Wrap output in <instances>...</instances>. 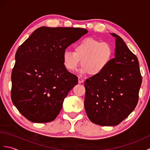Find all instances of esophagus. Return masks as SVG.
<instances>
[{"mask_svg": "<svg viewBox=\"0 0 150 150\" xmlns=\"http://www.w3.org/2000/svg\"><path fill=\"white\" fill-rule=\"evenodd\" d=\"M82 82H84V79L81 77H79V83L81 84Z\"/></svg>", "mask_w": 150, "mask_h": 150, "instance_id": "1", "label": "esophagus"}]
</instances>
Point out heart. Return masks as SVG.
<instances>
[{
  "mask_svg": "<svg viewBox=\"0 0 150 150\" xmlns=\"http://www.w3.org/2000/svg\"><path fill=\"white\" fill-rule=\"evenodd\" d=\"M113 56V47L110 43L88 37L75 44L73 52L64 51L62 60L64 66L68 71L77 69L81 60L82 73L98 76L108 68Z\"/></svg>",
  "mask_w": 150,
  "mask_h": 150,
  "instance_id": "b5f03b06",
  "label": "heart"
}]
</instances>
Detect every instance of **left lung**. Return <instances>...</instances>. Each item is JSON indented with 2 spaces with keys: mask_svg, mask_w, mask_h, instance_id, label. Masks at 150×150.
<instances>
[{
  "mask_svg": "<svg viewBox=\"0 0 150 150\" xmlns=\"http://www.w3.org/2000/svg\"><path fill=\"white\" fill-rule=\"evenodd\" d=\"M116 38L115 58L98 76L84 82V108L92 122L117 126L134 110L142 84L139 60L121 38Z\"/></svg>",
  "mask_w": 150,
  "mask_h": 150,
  "instance_id": "8db88e82",
  "label": "left lung"
}]
</instances>
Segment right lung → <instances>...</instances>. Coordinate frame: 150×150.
Segmentation results:
<instances>
[{
    "mask_svg": "<svg viewBox=\"0 0 150 150\" xmlns=\"http://www.w3.org/2000/svg\"><path fill=\"white\" fill-rule=\"evenodd\" d=\"M87 33L81 28L42 26L18 47L11 73V97L28 120L46 123L58 115L65 97L78 83L77 76L64 66L63 53Z\"/></svg>",
    "mask_w": 150,
    "mask_h": 150,
    "instance_id": "add662e5",
    "label": "right lung"
}]
</instances>
